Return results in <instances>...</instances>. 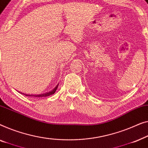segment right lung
<instances>
[{"mask_svg":"<svg viewBox=\"0 0 148 148\" xmlns=\"http://www.w3.org/2000/svg\"><path fill=\"white\" fill-rule=\"evenodd\" d=\"M58 86V84L56 86L55 88H54L52 90L49 91L48 92H45L44 94H41V95H25L26 96H29V97H48V96H50L51 95H53L55 93L56 90H57Z\"/></svg>","mask_w":148,"mask_h":148,"instance_id":"obj_1","label":"right lung"}]
</instances>
